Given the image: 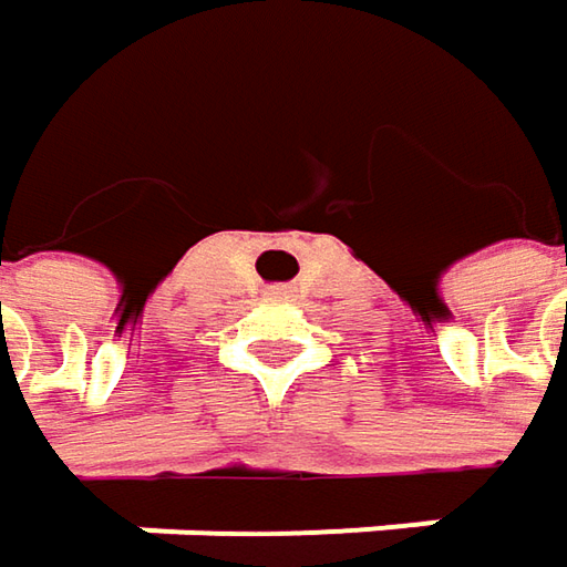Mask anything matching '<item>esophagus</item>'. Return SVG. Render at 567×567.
<instances>
[{
	"mask_svg": "<svg viewBox=\"0 0 567 567\" xmlns=\"http://www.w3.org/2000/svg\"><path fill=\"white\" fill-rule=\"evenodd\" d=\"M276 295H285V291H276Z\"/></svg>",
	"mask_w": 567,
	"mask_h": 567,
	"instance_id": "34e87169",
	"label": "esophagus"
}]
</instances>
